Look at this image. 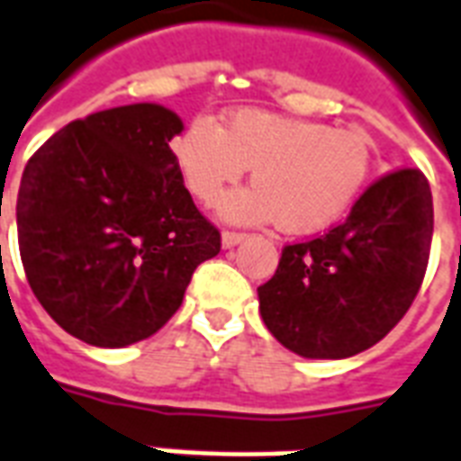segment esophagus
I'll use <instances>...</instances> for the list:
<instances>
[{
    "label": "esophagus",
    "instance_id": "esophagus-1",
    "mask_svg": "<svg viewBox=\"0 0 461 461\" xmlns=\"http://www.w3.org/2000/svg\"><path fill=\"white\" fill-rule=\"evenodd\" d=\"M244 240H247V234H244V231H231V230L221 231V244H224L227 249L237 247V244Z\"/></svg>",
    "mask_w": 461,
    "mask_h": 461
}]
</instances>
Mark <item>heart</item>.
Returning a JSON list of instances; mask_svg holds the SVG:
<instances>
[{"label":"heart","instance_id":"obj_1","mask_svg":"<svg viewBox=\"0 0 461 461\" xmlns=\"http://www.w3.org/2000/svg\"><path fill=\"white\" fill-rule=\"evenodd\" d=\"M187 190L214 204L251 170V190L221 203L231 221L276 220L288 234H312L342 217L369 180L374 141L361 129H335L241 109L221 129L197 117L173 141Z\"/></svg>","mask_w":461,"mask_h":461}]
</instances>
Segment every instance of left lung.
<instances>
[{"label":"left lung","instance_id":"8db88e82","mask_svg":"<svg viewBox=\"0 0 461 461\" xmlns=\"http://www.w3.org/2000/svg\"><path fill=\"white\" fill-rule=\"evenodd\" d=\"M430 241V183L418 168L388 170L361 193L347 220L283 247L271 281L258 285L268 332L308 359L369 349L412 305Z\"/></svg>","mask_w":461,"mask_h":461}]
</instances>
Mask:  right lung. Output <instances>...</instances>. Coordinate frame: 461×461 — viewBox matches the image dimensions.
I'll return each instance as SVG.
<instances>
[{
  "instance_id": "add662e5",
  "label": "right lung",
  "mask_w": 461,
  "mask_h": 461,
  "mask_svg": "<svg viewBox=\"0 0 461 461\" xmlns=\"http://www.w3.org/2000/svg\"><path fill=\"white\" fill-rule=\"evenodd\" d=\"M178 114L126 104L75 119L26 163L16 197L31 291L68 335L126 347L158 332L220 230L193 203L170 139Z\"/></svg>"
}]
</instances>
